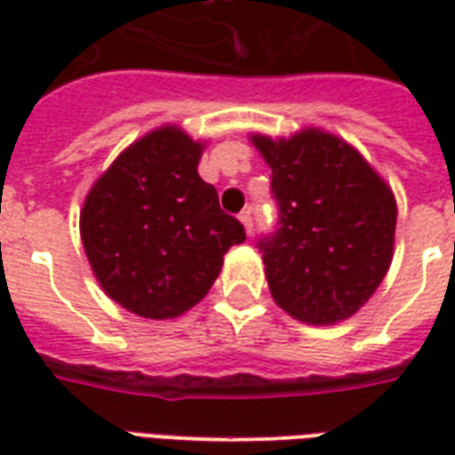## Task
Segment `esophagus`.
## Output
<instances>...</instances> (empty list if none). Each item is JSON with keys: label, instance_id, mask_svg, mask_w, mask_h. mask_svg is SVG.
Returning <instances> with one entry per match:
<instances>
[{"label": "esophagus", "instance_id": "obj_1", "mask_svg": "<svg viewBox=\"0 0 455 455\" xmlns=\"http://www.w3.org/2000/svg\"><path fill=\"white\" fill-rule=\"evenodd\" d=\"M241 224H243V228H246V234L251 236L253 234V214H251V209H246V212H241Z\"/></svg>", "mask_w": 455, "mask_h": 455}]
</instances>
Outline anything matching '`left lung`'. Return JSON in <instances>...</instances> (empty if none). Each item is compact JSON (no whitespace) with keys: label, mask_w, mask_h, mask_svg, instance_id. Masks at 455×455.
Wrapping results in <instances>:
<instances>
[{"label":"left lung","mask_w":455,"mask_h":455,"mask_svg":"<svg viewBox=\"0 0 455 455\" xmlns=\"http://www.w3.org/2000/svg\"><path fill=\"white\" fill-rule=\"evenodd\" d=\"M273 170L277 231L258 241L270 295L305 324L361 309L392 263L397 204L385 180L334 133L251 136Z\"/></svg>","instance_id":"obj_1"}]
</instances>
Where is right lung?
<instances>
[{
	"instance_id": "add662e5",
	"label": "right lung",
	"mask_w": 455,
	"mask_h": 455,
	"mask_svg": "<svg viewBox=\"0 0 455 455\" xmlns=\"http://www.w3.org/2000/svg\"><path fill=\"white\" fill-rule=\"evenodd\" d=\"M202 150L178 126H160L131 143L84 197L80 234L94 277L143 319H172L197 305L224 253L246 241L214 185L199 178Z\"/></svg>"
}]
</instances>
